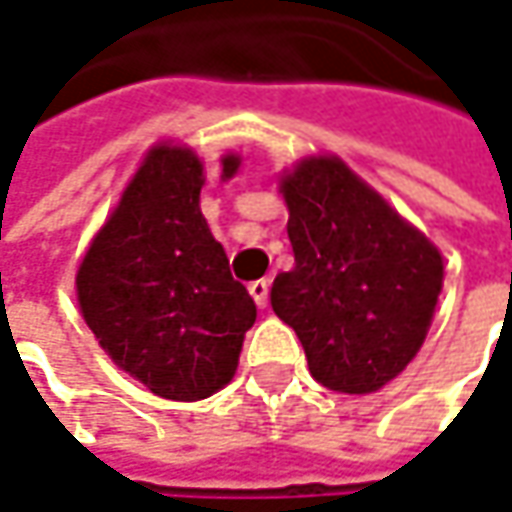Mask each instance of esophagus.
<instances>
[{
	"mask_svg": "<svg viewBox=\"0 0 512 512\" xmlns=\"http://www.w3.org/2000/svg\"><path fill=\"white\" fill-rule=\"evenodd\" d=\"M249 295L255 298L257 307H266V301H269V281H266V278L252 281V284H249Z\"/></svg>",
	"mask_w": 512,
	"mask_h": 512,
	"instance_id": "esophagus-1",
	"label": "esophagus"
}]
</instances>
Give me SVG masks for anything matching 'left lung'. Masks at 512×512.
Instances as JSON below:
<instances>
[{"label": "left lung", "instance_id": "left-lung-1", "mask_svg": "<svg viewBox=\"0 0 512 512\" xmlns=\"http://www.w3.org/2000/svg\"><path fill=\"white\" fill-rule=\"evenodd\" d=\"M295 266L272 284V310L330 391L371 394L417 356L443 286V257L336 156H310L281 179Z\"/></svg>", "mask_w": 512, "mask_h": 512}]
</instances>
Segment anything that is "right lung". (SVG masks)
<instances>
[{
    "label": "right lung",
    "mask_w": 512,
    "mask_h": 512,
    "mask_svg": "<svg viewBox=\"0 0 512 512\" xmlns=\"http://www.w3.org/2000/svg\"><path fill=\"white\" fill-rule=\"evenodd\" d=\"M237 167L226 156L223 179ZM202 182L194 150L153 147L77 269L80 313L98 345L153 394L182 403L231 382L257 318L199 211Z\"/></svg>",
    "instance_id": "1"
}]
</instances>
